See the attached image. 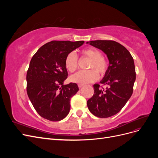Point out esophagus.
<instances>
[{
	"label": "esophagus",
	"mask_w": 158,
	"mask_h": 158,
	"mask_svg": "<svg viewBox=\"0 0 158 158\" xmlns=\"http://www.w3.org/2000/svg\"><path fill=\"white\" fill-rule=\"evenodd\" d=\"M78 88H82L84 85H83V84H78Z\"/></svg>",
	"instance_id": "obj_1"
}]
</instances>
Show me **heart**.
<instances>
[{
    "mask_svg": "<svg viewBox=\"0 0 158 158\" xmlns=\"http://www.w3.org/2000/svg\"><path fill=\"white\" fill-rule=\"evenodd\" d=\"M82 53L88 57L91 60L89 65V69L86 71H79L78 73L73 75L70 77V80L73 82L84 84L94 82L98 78V73L102 76L106 73L107 70V63L103 58L102 54L99 51L94 48H88L84 49ZM78 66V56L74 52H70L66 55L65 58V66L70 73H74L76 70Z\"/></svg>",
    "mask_w": 158,
    "mask_h": 158,
    "instance_id": "heart-1",
    "label": "heart"
}]
</instances>
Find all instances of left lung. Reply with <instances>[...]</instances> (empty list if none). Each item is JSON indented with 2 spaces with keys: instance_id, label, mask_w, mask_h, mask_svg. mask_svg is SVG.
I'll list each match as a JSON object with an SVG mask.
<instances>
[{
  "instance_id": "8db88e82",
  "label": "left lung",
  "mask_w": 158,
  "mask_h": 158,
  "mask_svg": "<svg viewBox=\"0 0 158 158\" xmlns=\"http://www.w3.org/2000/svg\"><path fill=\"white\" fill-rule=\"evenodd\" d=\"M86 44L102 50L107 56L109 66L100 83L94 85V94L87 102L89 111L99 118H107L121 111L130 99L136 80L135 63L125 47L114 41L95 40Z\"/></svg>"
}]
</instances>
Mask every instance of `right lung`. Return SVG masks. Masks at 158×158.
Segmentation results:
<instances>
[{"label": "right lung", "instance_id": "1", "mask_svg": "<svg viewBox=\"0 0 158 158\" xmlns=\"http://www.w3.org/2000/svg\"><path fill=\"white\" fill-rule=\"evenodd\" d=\"M84 43L52 41L33 56L27 72V93L33 107L43 118L59 121L69 114L70 98L79 88L76 83L63 84L68 76L65 58Z\"/></svg>", "mask_w": 158, "mask_h": 158}]
</instances>
